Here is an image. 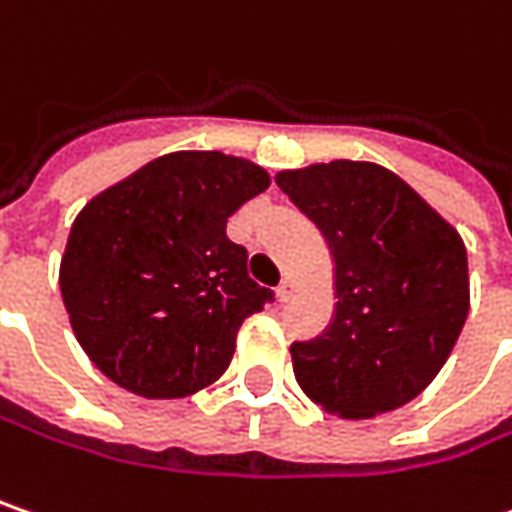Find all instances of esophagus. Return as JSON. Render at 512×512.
I'll return each instance as SVG.
<instances>
[{
    "label": "esophagus",
    "instance_id": "1",
    "mask_svg": "<svg viewBox=\"0 0 512 512\" xmlns=\"http://www.w3.org/2000/svg\"><path fill=\"white\" fill-rule=\"evenodd\" d=\"M292 292H295V286H292V281H281V286H278V301L281 304H286V301H292Z\"/></svg>",
    "mask_w": 512,
    "mask_h": 512
}]
</instances>
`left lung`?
<instances>
[{
    "mask_svg": "<svg viewBox=\"0 0 512 512\" xmlns=\"http://www.w3.org/2000/svg\"><path fill=\"white\" fill-rule=\"evenodd\" d=\"M275 182L333 255V318L289 347L298 385L347 420L406 406L443 368L469 313L461 234L371 162L284 170Z\"/></svg>",
    "mask_w": 512,
    "mask_h": 512,
    "instance_id": "left-lung-1",
    "label": "left lung"
}]
</instances>
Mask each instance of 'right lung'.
<instances>
[{
    "instance_id": "1",
    "label": "right lung",
    "mask_w": 512,
    "mask_h": 512,
    "mask_svg": "<svg viewBox=\"0 0 512 512\" xmlns=\"http://www.w3.org/2000/svg\"><path fill=\"white\" fill-rule=\"evenodd\" d=\"M266 188L269 173L246 159L182 150L77 214L60 292L101 374L138 397L173 400L226 371L240 324L272 301L226 223Z\"/></svg>"
}]
</instances>
